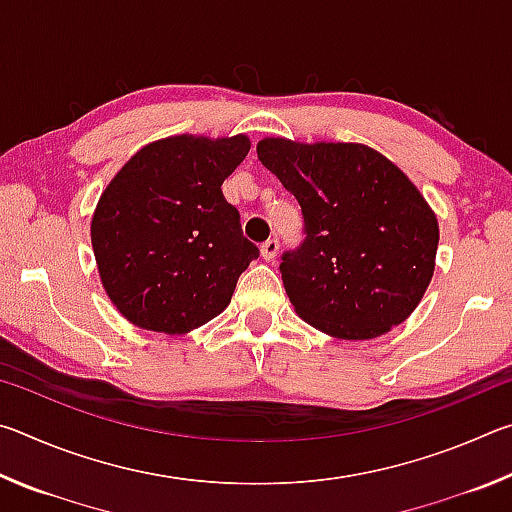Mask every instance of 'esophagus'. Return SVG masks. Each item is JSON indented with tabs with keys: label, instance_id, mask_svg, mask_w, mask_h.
I'll list each match as a JSON object with an SVG mask.
<instances>
[{
	"label": "esophagus",
	"instance_id": "obj_1",
	"mask_svg": "<svg viewBox=\"0 0 512 512\" xmlns=\"http://www.w3.org/2000/svg\"><path fill=\"white\" fill-rule=\"evenodd\" d=\"M277 250H280V241L277 239H268L262 244V259H266V262H273Z\"/></svg>",
	"mask_w": 512,
	"mask_h": 512
}]
</instances>
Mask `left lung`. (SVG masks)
I'll use <instances>...</instances> for the list:
<instances>
[{
  "label": "left lung",
  "mask_w": 512,
  "mask_h": 512,
  "mask_svg": "<svg viewBox=\"0 0 512 512\" xmlns=\"http://www.w3.org/2000/svg\"><path fill=\"white\" fill-rule=\"evenodd\" d=\"M257 155L305 219V239L280 262L298 316L345 341L404 323L429 287L438 250L436 214L418 187L363 144L266 137Z\"/></svg>",
  "instance_id": "left-lung-1"
}]
</instances>
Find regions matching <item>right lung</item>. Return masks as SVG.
I'll list each match as a JSON object with an SVG mask.
<instances>
[{
  "mask_svg": "<svg viewBox=\"0 0 512 512\" xmlns=\"http://www.w3.org/2000/svg\"><path fill=\"white\" fill-rule=\"evenodd\" d=\"M248 149L246 135L167 137L110 180L92 216V248L103 289L133 325L187 334L230 305L259 257L221 192Z\"/></svg>",
  "mask_w": 512,
  "mask_h": 512,
  "instance_id": "add662e5",
  "label": "right lung"
}]
</instances>
